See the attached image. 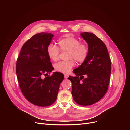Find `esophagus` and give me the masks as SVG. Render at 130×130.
I'll return each instance as SVG.
<instances>
[{
  "label": "esophagus",
  "instance_id": "1",
  "mask_svg": "<svg viewBox=\"0 0 130 130\" xmlns=\"http://www.w3.org/2000/svg\"><path fill=\"white\" fill-rule=\"evenodd\" d=\"M68 77V76L67 75H66V74H64V78L65 79H67Z\"/></svg>",
  "mask_w": 130,
  "mask_h": 130
}]
</instances>
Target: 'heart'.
Listing matches in <instances>:
<instances>
[{
	"label": "heart",
	"instance_id": "b5f03b06",
	"mask_svg": "<svg viewBox=\"0 0 130 130\" xmlns=\"http://www.w3.org/2000/svg\"><path fill=\"white\" fill-rule=\"evenodd\" d=\"M60 49L62 51L68 52V59H74L78 63L83 62L86 59L88 48L87 46L81 43L80 40L71 36H67L58 41ZM59 48L53 44H50L47 48L49 58L53 61L59 60L60 55ZM75 65V62L70 60L68 61L60 62L55 65L57 71L68 73Z\"/></svg>",
	"mask_w": 130,
	"mask_h": 130
}]
</instances>
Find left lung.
I'll return each mask as SVG.
<instances>
[{
    "label": "left lung",
    "mask_w": 130,
    "mask_h": 130,
    "mask_svg": "<svg viewBox=\"0 0 130 130\" xmlns=\"http://www.w3.org/2000/svg\"><path fill=\"white\" fill-rule=\"evenodd\" d=\"M88 44V53L83 63L73 70L76 77H68L73 100L80 105H90L105 94L109 85L111 61L104 43L92 33H81Z\"/></svg>",
    "instance_id": "obj_1"
}]
</instances>
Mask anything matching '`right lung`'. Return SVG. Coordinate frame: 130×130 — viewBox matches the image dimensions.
I'll list each match as a JSON object with an SVG mask.
<instances>
[{
  "label": "right lung",
  "mask_w": 130,
  "mask_h": 130,
  "mask_svg": "<svg viewBox=\"0 0 130 130\" xmlns=\"http://www.w3.org/2000/svg\"><path fill=\"white\" fill-rule=\"evenodd\" d=\"M53 36L44 32L34 35L23 46L16 61V75L22 93L39 106H48L55 101L64 78L59 72L43 78L54 69L47 53Z\"/></svg>",
  "instance_id": "add662e5"
}]
</instances>
